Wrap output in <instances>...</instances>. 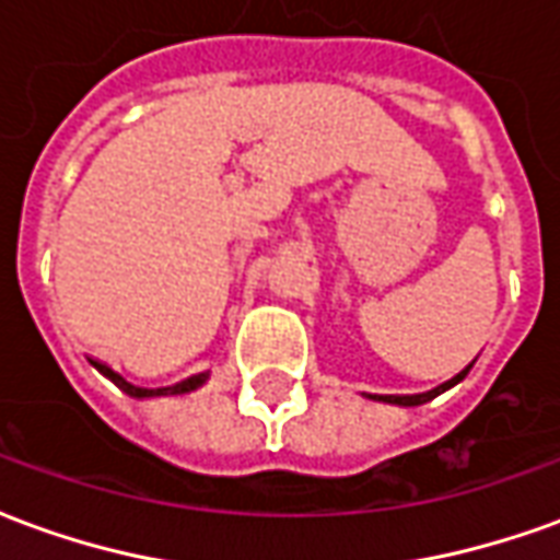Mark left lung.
Wrapping results in <instances>:
<instances>
[{
    "label": "left lung",
    "mask_w": 560,
    "mask_h": 560,
    "mask_svg": "<svg viewBox=\"0 0 560 560\" xmlns=\"http://www.w3.org/2000/svg\"><path fill=\"white\" fill-rule=\"evenodd\" d=\"M468 369H470V365H468ZM468 369H465V372H462V375L453 377V381H446V384H441V387L429 389V393H420V396H375V399H381V401H393V405H405V408H413V405H425V401H432L434 396H441V393H444V389H450V387H453V384H458V381H462V377L468 375Z\"/></svg>",
    "instance_id": "1"
}]
</instances>
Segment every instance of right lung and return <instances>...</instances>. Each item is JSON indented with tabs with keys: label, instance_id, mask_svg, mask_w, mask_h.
<instances>
[{
	"label": "right lung",
	"instance_id": "obj_1",
	"mask_svg": "<svg viewBox=\"0 0 560 560\" xmlns=\"http://www.w3.org/2000/svg\"><path fill=\"white\" fill-rule=\"evenodd\" d=\"M98 372H104V375L114 381L116 387L122 389V393H128V396H135V399H149V396H183V393H191V389H197L203 381H207V375H195V377H185L183 384H173V387L143 389V387H135V384H128L122 375H116L110 365L98 363Z\"/></svg>",
	"mask_w": 560,
	"mask_h": 560
}]
</instances>
